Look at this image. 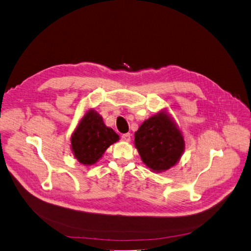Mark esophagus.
I'll return each mask as SVG.
<instances>
[{
    "instance_id": "esophagus-1",
    "label": "esophagus",
    "mask_w": 251,
    "mask_h": 251,
    "mask_svg": "<svg viewBox=\"0 0 251 251\" xmlns=\"http://www.w3.org/2000/svg\"><path fill=\"white\" fill-rule=\"evenodd\" d=\"M121 139H122V141H124V142H129L130 139H131V134H130V133H124V134H122Z\"/></svg>"
}]
</instances>
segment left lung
Returning <instances> with one entry per match:
<instances>
[{"mask_svg":"<svg viewBox=\"0 0 251 251\" xmlns=\"http://www.w3.org/2000/svg\"><path fill=\"white\" fill-rule=\"evenodd\" d=\"M134 144L142 161L156 172L174 166L184 150L182 134L165 113L146 120L134 133Z\"/></svg>","mask_w":251,"mask_h":251,"instance_id":"1","label":"left lung"}]
</instances>
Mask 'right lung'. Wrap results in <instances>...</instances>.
<instances>
[{
    "label": "right lung",
    "instance_id": "obj_1",
    "mask_svg": "<svg viewBox=\"0 0 251 251\" xmlns=\"http://www.w3.org/2000/svg\"><path fill=\"white\" fill-rule=\"evenodd\" d=\"M118 140L119 136L112 128L107 127L100 115L91 110L77 126L71 138V144L77 160L82 164L91 165Z\"/></svg>",
    "mask_w": 251,
    "mask_h": 251
}]
</instances>
